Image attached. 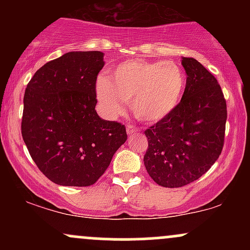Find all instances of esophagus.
Masks as SVG:
<instances>
[{
	"label": "esophagus",
	"instance_id": "esophagus-1",
	"mask_svg": "<svg viewBox=\"0 0 250 250\" xmlns=\"http://www.w3.org/2000/svg\"><path fill=\"white\" fill-rule=\"evenodd\" d=\"M137 131H139V128H136V127H135V125H127V134L128 135L137 133Z\"/></svg>",
	"mask_w": 250,
	"mask_h": 250
}]
</instances>
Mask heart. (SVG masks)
I'll use <instances>...</instances> for the list:
<instances>
[{"mask_svg": "<svg viewBox=\"0 0 250 250\" xmlns=\"http://www.w3.org/2000/svg\"><path fill=\"white\" fill-rule=\"evenodd\" d=\"M185 88L186 75L176 63L133 60L117 65L110 79H97L96 97L107 116L119 115L130 103L137 119L157 122L173 113Z\"/></svg>", "mask_w": 250, "mask_h": 250, "instance_id": "obj_1", "label": "heart"}]
</instances>
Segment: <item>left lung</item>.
<instances>
[{"label": "left lung", "mask_w": 250, "mask_h": 250, "mask_svg": "<svg viewBox=\"0 0 250 250\" xmlns=\"http://www.w3.org/2000/svg\"><path fill=\"white\" fill-rule=\"evenodd\" d=\"M185 93L170 115L145 131L143 162L159 186L179 188L200 179L219 159L225 140L227 104L217 80L191 57H182Z\"/></svg>", "instance_id": "obj_1"}]
</instances>
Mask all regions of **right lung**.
<instances>
[{
    "label": "right lung",
    "instance_id": "1",
    "mask_svg": "<svg viewBox=\"0 0 250 250\" xmlns=\"http://www.w3.org/2000/svg\"><path fill=\"white\" fill-rule=\"evenodd\" d=\"M103 56L70 51L42 65L25 88L22 137L40 170L56 185H94L127 141L125 125L95 110Z\"/></svg>",
    "mask_w": 250,
    "mask_h": 250
}]
</instances>
